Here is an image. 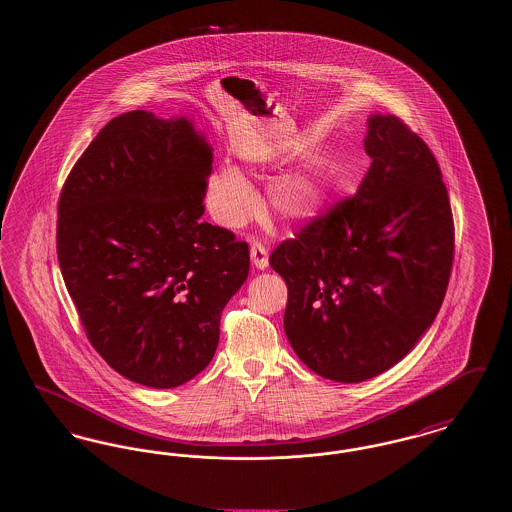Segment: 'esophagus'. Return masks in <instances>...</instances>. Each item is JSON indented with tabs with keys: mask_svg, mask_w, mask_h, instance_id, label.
I'll use <instances>...</instances> for the list:
<instances>
[{
	"mask_svg": "<svg viewBox=\"0 0 512 512\" xmlns=\"http://www.w3.org/2000/svg\"><path fill=\"white\" fill-rule=\"evenodd\" d=\"M251 263H253V267L259 268V270H265L268 267V253L267 249H265V245L251 244Z\"/></svg>",
	"mask_w": 512,
	"mask_h": 512,
	"instance_id": "1",
	"label": "esophagus"
}]
</instances>
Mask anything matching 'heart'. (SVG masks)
<instances>
[{"label":"heart","instance_id":"obj_1","mask_svg":"<svg viewBox=\"0 0 512 512\" xmlns=\"http://www.w3.org/2000/svg\"><path fill=\"white\" fill-rule=\"evenodd\" d=\"M270 155L251 161V171L259 176L267 171ZM203 201L213 220L230 230L244 228L259 213V197L234 167H220L205 180ZM324 203V184L317 172L299 167L274 176L265 190L267 211L286 224H303L315 219Z\"/></svg>","mask_w":512,"mask_h":512}]
</instances>
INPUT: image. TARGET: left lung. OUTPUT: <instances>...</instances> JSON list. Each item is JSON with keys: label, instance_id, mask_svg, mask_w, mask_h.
<instances>
[{"label": "left lung", "instance_id": "left-lung-1", "mask_svg": "<svg viewBox=\"0 0 512 512\" xmlns=\"http://www.w3.org/2000/svg\"><path fill=\"white\" fill-rule=\"evenodd\" d=\"M372 163L355 197L278 245L284 330L318 376L359 384L397 365L438 315L453 217L438 161L393 115L366 119Z\"/></svg>", "mask_w": 512, "mask_h": 512}]
</instances>
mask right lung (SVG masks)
<instances>
[{"instance_id":"1","label":"right lung","mask_w":512,"mask_h":512,"mask_svg":"<svg viewBox=\"0 0 512 512\" xmlns=\"http://www.w3.org/2000/svg\"><path fill=\"white\" fill-rule=\"evenodd\" d=\"M213 153L186 115L130 111L69 174L57 257L86 336L121 376L155 390L211 363L220 313L249 274V247L203 222Z\"/></svg>"}]
</instances>
